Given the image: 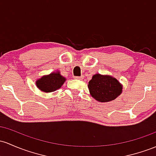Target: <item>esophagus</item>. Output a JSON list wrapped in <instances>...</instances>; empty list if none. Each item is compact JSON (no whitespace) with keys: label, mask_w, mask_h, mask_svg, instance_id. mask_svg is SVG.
<instances>
[{"label":"esophagus","mask_w":156,"mask_h":156,"mask_svg":"<svg viewBox=\"0 0 156 156\" xmlns=\"http://www.w3.org/2000/svg\"><path fill=\"white\" fill-rule=\"evenodd\" d=\"M75 79L77 80H82L83 78V76H80V77H74Z\"/></svg>","instance_id":"obj_1"}]
</instances>
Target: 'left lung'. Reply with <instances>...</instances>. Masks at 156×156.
I'll list each match as a JSON object with an SVG mask.
<instances>
[{"mask_svg":"<svg viewBox=\"0 0 156 156\" xmlns=\"http://www.w3.org/2000/svg\"><path fill=\"white\" fill-rule=\"evenodd\" d=\"M88 88L94 99L99 102H109L115 100L122 92L123 86L114 77L109 75H93L89 81Z\"/></svg>","mask_w":156,"mask_h":156,"instance_id":"1","label":"left lung"}]
</instances>
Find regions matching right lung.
I'll return each instance as SVG.
<instances>
[{"instance_id": "right-lung-1", "label": "right lung", "mask_w": 156, "mask_h": 156, "mask_svg": "<svg viewBox=\"0 0 156 156\" xmlns=\"http://www.w3.org/2000/svg\"><path fill=\"white\" fill-rule=\"evenodd\" d=\"M65 81L66 78L61 75L59 70H56L37 79L35 85L43 92H52L61 88Z\"/></svg>"}]
</instances>
